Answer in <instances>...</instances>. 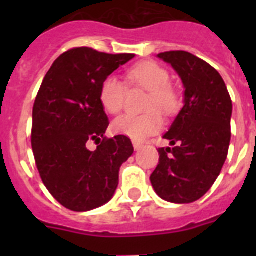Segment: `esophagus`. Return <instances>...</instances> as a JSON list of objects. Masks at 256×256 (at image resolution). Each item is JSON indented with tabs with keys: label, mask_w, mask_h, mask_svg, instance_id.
Masks as SVG:
<instances>
[{
	"label": "esophagus",
	"mask_w": 256,
	"mask_h": 256,
	"mask_svg": "<svg viewBox=\"0 0 256 256\" xmlns=\"http://www.w3.org/2000/svg\"><path fill=\"white\" fill-rule=\"evenodd\" d=\"M133 148H134L136 151H138L142 148V144L141 142H137V141H133Z\"/></svg>",
	"instance_id": "obj_1"
}]
</instances>
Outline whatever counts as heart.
I'll use <instances>...</instances> for the list:
<instances>
[{
	"label": "heart",
	"instance_id": "obj_1",
	"mask_svg": "<svg viewBox=\"0 0 256 256\" xmlns=\"http://www.w3.org/2000/svg\"><path fill=\"white\" fill-rule=\"evenodd\" d=\"M126 79L132 86H138L150 92L148 108H159L170 112L177 105V94L169 87L170 76L159 64L152 61H144L130 68ZM126 98V86L115 76L104 79L100 87V102L110 114L122 112ZM162 126V119L156 112L144 115L126 114L119 116L112 123V130L116 134L126 136L133 141L141 142L146 137L159 132Z\"/></svg>",
	"mask_w": 256,
	"mask_h": 256
}]
</instances>
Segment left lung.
<instances>
[{
  "label": "left lung",
  "mask_w": 256,
  "mask_h": 256,
  "mask_svg": "<svg viewBox=\"0 0 256 256\" xmlns=\"http://www.w3.org/2000/svg\"><path fill=\"white\" fill-rule=\"evenodd\" d=\"M158 58L172 65L184 87L183 108L162 138L159 164L151 184L162 200L190 204L214 184L228 155L232 101L220 74L206 61L186 51Z\"/></svg>",
  "instance_id": "1"
}]
</instances>
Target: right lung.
<instances>
[{
	"label": "right lung",
	"mask_w": 256,
	"mask_h": 256,
	"mask_svg": "<svg viewBox=\"0 0 256 256\" xmlns=\"http://www.w3.org/2000/svg\"><path fill=\"white\" fill-rule=\"evenodd\" d=\"M132 54L110 55L90 47L69 50L47 72L33 106L32 148L38 172L56 200L73 212H90L112 200L119 169L133 154L126 136L104 137L108 115L100 87ZM91 140H101L94 152Z\"/></svg>",
	"instance_id": "add662e5"
}]
</instances>
